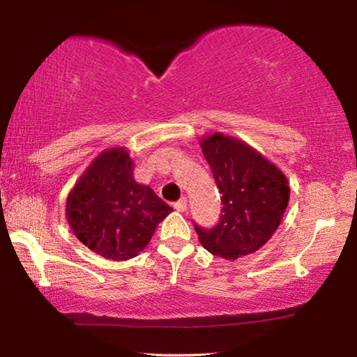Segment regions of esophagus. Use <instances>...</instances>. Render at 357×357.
Listing matches in <instances>:
<instances>
[{"mask_svg":"<svg viewBox=\"0 0 357 357\" xmlns=\"http://www.w3.org/2000/svg\"><path fill=\"white\" fill-rule=\"evenodd\" d=\"M174 208L177 209V211H185V209H187V198H180L177 203H174Z\"/></svg>","mask_w":357,"mask_h":357,"instance_id":"1","label":"esophagus"}]
</instances>
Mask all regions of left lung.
<instances>
[{"instance_id":"obj_1","label":"left lung","mask_w":357,"mask_h":357,"mask_svg":"<svg viewBox=\"0 0 357 357\" xmlns=\"http://www.w3.org/2000/svg\"><path fill=\"white\" fill-rule=\"evenodd\" d=\"M199 146L211 167L222 214L216 227L195 226L199 242L224 260L250 255L273 237L289 203V180L280 167L245 141L216 133L203 135Z\"/></svg>"}]
</instances>
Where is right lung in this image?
Here are the masks:
<instances>
[{"instance_id":"1","label":"right lung","mask_w":357,"mask_h":357,"mask_svg":"<svg viewBox=\"0 0 357 357\" xmlns=\"http://www.w3.org/2000/svg\"><path fill=\"white\" fill-rule=\"evenodd\" d=\"M133 170L128 149H104L68 193L65 216L73 234L107 260L138 255L172 213L153 188L136 182Z\"/></svg>"}]
</instances>
